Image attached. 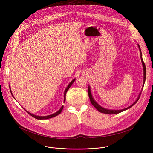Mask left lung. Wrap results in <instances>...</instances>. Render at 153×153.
I'll return each instance as SVG.
<instances>
[{
	"label": "left lung",
	"mask_w": 153,
	"mask_h": 153,
	"mask_svg": "<svg viewBox=\"0 0 153 153\" xmlns=\"http://www.w3.org/2000/svg\"><path fill=\"white\" fill-rule=\"evenodd\" d=\"M138 47L139 48V50H140V58H141V63H142V65H143V87H142V90H143V88L144 87V82H145V80H146V66H145V64H144V62H143V58H142V53H141V49H140V46L138 44ZM141 92L140 93L138 97L137 98V99H136L135 100V102L132 104V105H131L130 106L128 107L127 108H123V109H122V110H110V109H107V108H103L102 107V106H100L99 103H97V102H96L94 99L92 97V92H91V87L90 85L88 86V94H89V99H90V100H91V103L92 104V105L97 109L99 112H101V113H103V114H110V115H111V114H119L120 113V112H122L127 109H129L130 108H131V107H133L134 104L138 102V100H139L140 97V95H141Z\"/></svg>",
	"instance_id": "left-lung-1"
}]
</instances>
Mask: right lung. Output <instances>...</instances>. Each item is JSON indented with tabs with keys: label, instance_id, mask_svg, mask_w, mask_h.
<instances>
[{
	"label": "right lung",
	"instance_id": "1",
	"mask_svg": "<svg viewBox=\"0 0 153 153\" xmlns=\"http://www.w3.org/2000/svg\"><path fill=\"white\" fill-rule=\"evenodd\" d=\"M76 81V78H75V79H74L73 80H72V81L69 84V85H68V87L66 88L65 91H64V103L65 102V100H66V94L67 91H68V89H69L70 87L72 85V84H73V83L74 82V81ZM9 88H10V92H11V94H12V96L13 97V94H12V91H11V89H10V87ZM13 98H14V97H13ZM14 99H15V98H14ZM63 107H64V106L62 105V106L60 108V109H59L58 111H57L56 112H55L54 114H51V115H47V116H38V115H34V114H32L30 113L29 111H27V110H26L25 109V110L27 112H28V114H30L31 116H32L33 117H34V118H36V119H38V120H46V119H48V118H51L54 117H56V116L58 115L59 114H61V112L62 111V109H63Z\"/></svg>",
	"mask_w": 153,
	"mask_h": 153
}]
</instances>
